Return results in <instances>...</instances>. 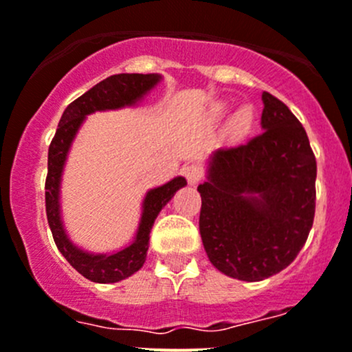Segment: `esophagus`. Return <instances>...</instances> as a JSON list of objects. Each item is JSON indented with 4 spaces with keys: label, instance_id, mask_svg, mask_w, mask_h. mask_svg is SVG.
I'll use <instances>...</instances> for the list:
<instances>
[{
    "label": "esophagus",
    "instance_id": "1",
    "mask_svg": "<svg viewBox=\"0 0 352 352\" xmlns=\"http://www.w3.org/2000/svg\"><path fill=\"white\" fill-rule=\"evenodd\" d=\"M184 175H186V179L189 180V184H197L201 179H203L204 172L203 168H201L199 165H187L184 166Z\"/></svg>",
    "mask_w": 352,
    "mask_h": 352
}]
</instances>
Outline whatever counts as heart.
Instances as JSON below:
<instances>
[{
  "label": "heart",
  "instance_id": "b5f03b06",
  "mask_svg": "<svg viewBox=\"0 0 352 352\" xmlns=\"http://www.w3.org/2000/svg\"><path fill=\"white\" fill-rule=\"evenodd\" d=\"M218 111H223V108H220ZM252 122H254V115H252L251 108H241V110L235 113L234 120H232V132H234L235 135H244L245 132L251 129Z\"/></svg>",
  "mask_w": 352,
  "mask_h": 352
}]
</instances>
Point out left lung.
<instances>
[{
	"mask_svg": "<svg viewBox=\"0 0 352 352\" xmlns=\"http://www.w3.org/2000/svg\"><path fill=\"white\" fill-rule=\"evenodd\" d=\"M263 131L211 156L199 232L213 267L258 282L289 267L315 218L316 158L291 110L263 93Z\"/></svg>",
	"mask_w": 352,
	"mask_h": 352,
	"instance_id": "obj_1",
	"label": "left lung"
}]
</instances>
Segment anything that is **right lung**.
Instances as JSON below:
<instances>
[{"label":"right lung","mask_w":352,"mask_h":352,"mask_svg":"<svg viewBox=\"0 0 352 352\" xmlns=\"http://www.w3.org/2000/svg\"><path fill=\"white\" fill-rule=\"evenodd\" d=\"M160 75L156 74H117L104 78L100 84L91 87L87 93L82 94L75 101H72L63 111L58 124L56 134L50 144L47 151V175H46V214L53 234L54 244L60 249L61 254L67 258L72 267L89 278L100 284H111V282L124 280L139 270L144 265L146 254L149 248V232L162 208L172 199L173 194L186 186L184 177L170 180L162 187L151 189L146 194L144 210H142L141 223H139L135 241L122 251L115 254H89L75 248L68 241L63 230L60 218V179L63 172L65 160H67L68 148L75 138L85 115L101 110H115V108L134 104L141 100L151 87L160 82Z\"/></svg>","instance_id":"obj_1"}]
</instances>
